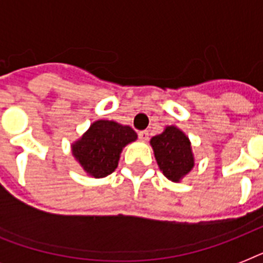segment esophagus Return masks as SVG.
I'll return each mask as SVG.
<instances>
[{
  "instance_id": "esophagus-1",
  "label": "esophagus",
  "mask_w": 263,
  "mask_h": 263,
  "mask_svg": "<svg viewBox=\"0 0 263 263\" xmlns=\"http://www.w3.org/2000/svg\"><path fill=\"white\" fill-rule=\"evenodd\" d=\"M138 135H139V139L142 140V142H146V140H148V132L147 131H140Z\"/></svg>"
}]
</instances>
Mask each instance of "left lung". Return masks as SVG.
<instances>
[{
  "instance_id": "left-lung-1",
  "label": "left lung",
  "mask_w": 263,
  "mask_h": 263,
  "mask_svg": "<svg viewBox=\"0 0 263 263\" xmlns=\"http://www.w3.org/2000/svg\"><path fill=\"white\" fill-rule=\"evenodd\" d=\"M160 171L173 183H180L195 166L191 140L176 125H166L162 134L150 139Z\"/></svg>"
}]
</instances>
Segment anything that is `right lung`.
<instances>
[{"mask_svg": "<svg viewBox=\"0 0 263 263\" xmlns=\"http://www.w3.org/2000/svg\"><path fill=\"white\" fill-rule=\"evenodd\" d=\"M138 139L129 125L113 120H97L71 144L72 156L87 176L102 179L115 172L123 148Z\"/></svg>", "mask_w": 263, "mask_h": 263, "instance_id": "add662e5", "label": "right lung"}]
</instances>
